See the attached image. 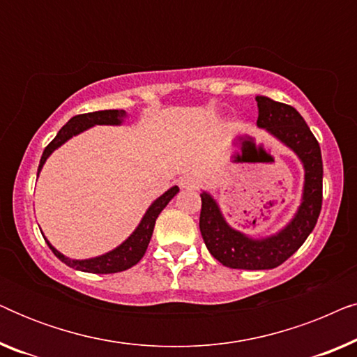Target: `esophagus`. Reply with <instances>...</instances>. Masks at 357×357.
<instances>
[{
    "instance_id": "1",
    "label": "esophagus",
    "mask_w": 357,
    "mask_h": 357,
    "mask_svg": "<svg viewBox=\"0 0 357 357\" xmlns=\"http://www.w3.org/2000/svg\"><path fill=\"white\" fill-rule=\"evenodd\" d=\"M180 187L185 190H197L199 187V178L193 177V175H187V177H182L178 180Z\"/></svg>"
}]
</instances>
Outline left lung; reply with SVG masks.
<instances>
[{
  "mask_svg": "<svg viewBox=\"0 0 357 357\" xmlns=\"http://www.w3.org/2000/svg\"><path fill=\"white\" fill-rule=\"evenodd\" d=\"M258 128L289 148L304 167V187L294 216L280 231L265 237H252L227 222L211 193L202 192L199 231L208 250L224 266L237 270H271L297 252L314 231L321 209L324 164L319 141L294 107L266 96L255 97Z\"/></svg>",
  "mask_w": 357,
  "mask_h": 357,
  "instance_id": "8db88e82",
  "label": "left lung"
}]
</instances>
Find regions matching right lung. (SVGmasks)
<instances>
[{
    "mask_svg": "<svg viewBox=\"0 0 357 357\" xmlns=\"http://www.w3.org/2000/svg\"><path fill=\"white\" fill-rule=\"evenodd\" d=\"M126 116H128V114H126L125 110H99V112H91V114L73 116V119L68 121L60 131H58L55 139H53L52 143L47 146L45 151H43L40 164H38L37 177L40 175L43 164L47 162V159L50 158L58 148H61L66 141H70L73 136L84 133L86 130H89L92 126H97V125L120 126L125 123ZM177 193H178V187L177 185H174V187H170L167 192L160 195L159 198H155L154 202L149 204V208L146 209V213L143 214V218H141V221L138 226H136L135 231L131 232L130 236L120 243V245H116L109 252L102 253V255L84 258V260H76V258L63 255L60 250H56V248L48 242V238L43 236V234L42 236L45 238L47 245L52 248V252L55 253V255L60 258L65 265H68L70 268H75L77 271L96 273V275H109V273L125 271L133 265H136V263L143 258L146 248L149 245L151 237H153L155 219H158L160 211L167 206L170 199H172Z\"/></svg>",
    "mask_w": 357,
    "mask_h": 357,
    "instance_id": "1",
    "label": "right lung"
}]
</instances>
